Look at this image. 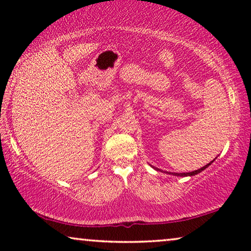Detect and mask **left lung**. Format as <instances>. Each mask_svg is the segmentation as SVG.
<instances>
[{
	"label": "left lung",
	"mask_w": 251,
	"mask_h": 251,
	"mask_svg": "<svg viewBox=\"0 0 251 251\" xmlns=\"http://www.w3.org/2000/svg\"><path fill=\"white\" fill-rule=\"evenodd\" d=\"M214 162V160L211 161V162H209L208 164H205L204 167H202V168H200V169H198V170H194V171H191V173H168L167 171V174H169V175H174V176H179V177H187V176H195V175H198V174H200L201 171H203L205 168H208L209 166H210V164ZM154 168V167H153ZM155 170H157V171H160V169H157V168H155Z\"/></svg>",
	"instance_id": "1"
}]
</instances>
